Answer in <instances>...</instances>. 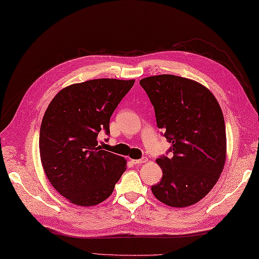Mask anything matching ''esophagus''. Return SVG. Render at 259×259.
Returning a JSON list of instances; mask_svg holds the SVG:
<instances>
[{
    "instance_id": "esophagus-1",
    "label": "esophagus",
    "mask_w": 259,
    "mask_h": 259,
    "mask_svg": "<svg viewBox=\"0 0 259 259\" xmlns=\"http://www.w3.org/2000/svg\"><path fill=\"white\" fill-rule=\"evenodd\" d=\"M147 161H148L147 157H144V158H141V159H136V160H133V162H134L135 164H141V163H145V162H147Z\"/></svg>"
}]
</instances>
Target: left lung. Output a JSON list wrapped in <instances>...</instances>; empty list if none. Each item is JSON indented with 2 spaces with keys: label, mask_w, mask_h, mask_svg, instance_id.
Segmentation results:
<instances>
[{
  "label": "left lung",
  "mask_w": 259,
  "mask_h": 259,
  "mask_svg": "<svg viewBox=\"0 0 259 259\" xmlns=\"http://www.w3.org/2000/svg\"><path fill=\"white\" fill-rule=\"evenodd\" d=\"M140 85L155 109L158 128L172 144L171 155L156 160L162 177L152 194L170 207L194 205L216 185L226 160L221 106L206 87L181 76L153 75Z\"/></svg>",
  "instance_id": "1"
}]
</instances>
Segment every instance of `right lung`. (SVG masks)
<instances>
[{
  "mask_svg": "<svg viewBox=\"0 0 259 259\" xmlns=\"http://www.w3.org/2000/svg\"><path fill=\"white\" fill-rule=\"evenodd\" d=\"M135 80L96 79L64 88L49 104L40 129L43 169L59 194L78 206L106 200L125 171L123 157L101 150L110 118Z\"/></svg>",
  "mask_w": 259,
  "mask_h": 259,
  "instance_id": "add662e5",
  "label": "right lung"
}]
</instances>
